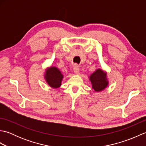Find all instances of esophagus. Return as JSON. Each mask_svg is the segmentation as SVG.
<instances>
[{
  "mask_svg": "<svg viewBox=\"0 0 146 146\" xmlns=\"http://www.w3.org/2000/svg\"><path fill=\"white\" fill-rule=\"evenodd\" d=\"M73 71H74V73H75V74H76V75H78V74L79 73V72H80V68H79L78 64H74V66H73Z\"/></svg>",
  "mask_w": 146,
  "mask_h": 146,
  "instance_id": "esophagus-1",
  "label": "esophagus"
}]
</instances>
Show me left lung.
Listing matches in <instances>:
<instances>
[{
	"mask_svg": "<svg viewBox=\"0 0 146 146\" xmlns=\"http://www.w3.org/2000/svg\"><path fill=\"white\" fill-rule=\"evenodd\" d=\"M90 81L92 85V88L95 92L104 90L108 85L107 73L101 69H97L90 76Z\"/></svg>",
	"mask_w": 146,
	"mask_h": 146,
	"instance_id": "left-lung-1",
	"label": "left lung"
}]
</instances>
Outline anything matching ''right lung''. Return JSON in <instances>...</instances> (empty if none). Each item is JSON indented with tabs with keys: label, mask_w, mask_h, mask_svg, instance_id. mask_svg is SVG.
Here are the masks:
<instances>
[{
	"label": "right lung",
	"mask_w": 146,
	"mask_h": 146,
	"mask_svg": "<svg viewBox=\"0 0 146 146\" xmlns=\"http://www.w3.org/2000/svg\"><path fill=\"white\" fill-rule=\"evenodd\" d=\"M44 78L49 86L53 88H58L61 85L63 75L56 67L51 66L46 70Z\"/></svg>",
	"instance_id": "right-lung-1"
}]
</instances>
